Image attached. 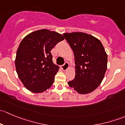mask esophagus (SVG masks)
Returning a JSON list of instances; mask_svg holds the SVG:
<instances>
[{"instance_id": "esophagus-1", "label": "esophagus", "mask_w": 125, "mask_h": 125, "mask_svg": "<svg viewBox=\"0 0 125 125\" xmlns=\"http://www.w3.org/2000/svg\"><path fill=\"white\" fill-rule=\"evenodd\" d=\"M69 68V64L68 62H65L63 65L62 66V68L63 71H66Z\"/></svg>"}]
</instances>
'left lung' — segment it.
Wrapping results in <instances>:
<instances>
[{
	"instance_id": "obj_1",
	"label": "left lung",
	"mask_w": 125,
	"mask_h": 125,
	"mask_svg": "<svg viewBox=\"0 0 125 125\" xmlns=\"http://www.w3.org/2000/svg\"><path fill=\"white\" fill-rule=\"evenodd\" d=\"M74 52L75 78L68 82L80 94L91 93L101 83L107 70L108 56L101 42L84 32L64 33Z\"/></svg>"
}]
</instances>
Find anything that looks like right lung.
<instances>
[{
    "mask_svg": "<svg viewBox=\"0 0 125 125\" xmlns=\"http://www.w3.org/2000/svg\"><path fill=\"white\" fill-rule=\"evenodd\" d=\"M64 40L63 36L50 30L29 34L20 43L15 65L20 80L30 91L40 93L50 88L59 67L52 62V49Z\"/></svg>",
    "mask_w": 125,
    "mask_h": 125,
    "instance_id": "obj_1",
    "label": "right lung"
}]
</instances>
